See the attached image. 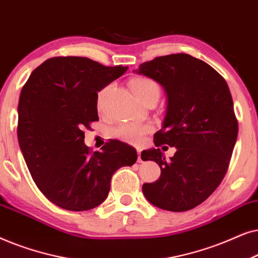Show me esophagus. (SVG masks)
Masks as SVG:
<instances>
[{"label":"esophagus","instance_id":"1","mask_svg":"<svg viewBox=\"0 0 258 258\" xmlns=\"http://www.w3.org/2000/svg\"><path fill=\"white\" fill-rule=\"evenodd\" d=\"M138 161L139 163H143V158H142V151L138 150Z\"/></svg>","mask_w":258,"mask_h":258}]
</instances>
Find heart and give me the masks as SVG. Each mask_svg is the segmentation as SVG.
Returning a JSON list of instances; mask_svg holds the SVG:
<instances>
[{"label":"heart","mask_w":258,"mask_h":258,"mask_svg":"<svg viewBox=\"0 0 258 258\" xmlns=\"http://www.w3.org/2000/svg\"><path fill=\"white\" fill-rule=\"evenodd\" d=\"M130 87L136 97L143 102H146L150 99H159L160 97V86L158 82L149 77H135L130 80ZM107 87L99 92L98 94V106H100L102 98ZM152 131L150 125H143L138 122H122L111 130L109 135L112 138L121 140L128 144H140L147 133Z\"/></svg>","instance_id":"1"}]
</instances>
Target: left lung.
Segmentation results:
<instances>
[{"label": "left lung", "instance_id": "8db88e82", "mask_svg": "<svg viewBox=\"0 0 258 258\" xmlns=\"http://www.w3.org/2000/svg\"><path fill=\"white\" fill-rule=\"evenodd\" d=\"M137 73L159 82L167 94L154 145L177 147L169 160L160 149L143 151V160L156 161L161 171L143 192L163 210H191L209 198L229 169L238 121L228 84L210 64L183 53L144 62Z\"/></svg>", "mask_w": 258, "mask_h": 258}]
</instances>
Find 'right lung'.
Returning a JSON list of instances; mask_svg holds the SVG:
<instances>
[{
    "mask_svg": "<svg viewBox=\"0 0 258 258\" xmlns=\"http://www.w3.org/2000/svg\"><path fill=\"white\" fill-rule=\"evenodd\" d=\"M126 71L88 57L55 56L36 67L22 87L20 149L39 190L64 210L100 205L115 171L137 161L136 150L118 140L106 143L101 152L84 143V130L99 120L98 92Z\"/></svg>",
    "mask_w": 258,
    "mask_h": 258,
    "instance_id": "add662e5",
    "label": "right lung"
}]
</instances>
